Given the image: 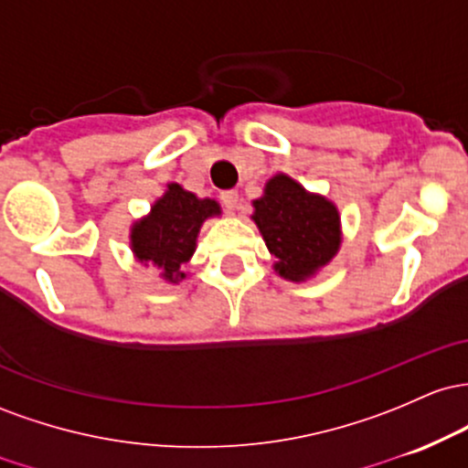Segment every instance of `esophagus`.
I'll list each match as a JSON object with an SVG mask.
<instances>
[{
	"instance_id": "obj_1",
	"label": "esophagus",
	"mask_w": 468,
	"mask_h": 468,
	"mask_svg": "<svg viewBox=\"0 0 468 468\" xmlns=\"http://www.w3.org/2000/svg\"><path fill=\"white\" fill-rule=\"evenodd\" d=\"M220 201H223V206L228 207L229 212H236V209L240 207V197L236 190H228V192L220 194Z\"/></svg>"
}]
</instances>
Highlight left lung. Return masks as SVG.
<instances>
[{"label": "left lung", "instance_id": "left-lung-1", "mask_svg": "<svg viewBox=\"0 0 468 468\" xmlns=\"http://www.w3.org/2000/svg\"><path fill=\"white\" fill-rule=\"evenodd\" d=\"M251 206V220L276 259L274 271L285 281H309L338 254L343 228L335 203L285 172L271 176Z\"/></svg>", "mask_w": 468, "mask_h": 468}]
</instances>
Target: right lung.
<instances>
[{"label": "right lung", "mask_w": 468, "mask_h": 468, "mask_svg": "<svg viewBox=\"0 0 468 468\" xmlns=\"http://www.w3.org/2000/svg\"><path fill=\"white\" fill-rule=\"evenodd\" d=\"M212 217H220L218 201L198 198L178 183H167L150 212L130 225L134 261L156 267L161 281L178 285L187 276L183 265H187L197 251L198 232Z\"/></svg>", "instance_id": "right-lung-1"}]
</instances>
